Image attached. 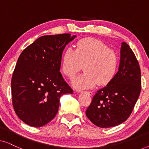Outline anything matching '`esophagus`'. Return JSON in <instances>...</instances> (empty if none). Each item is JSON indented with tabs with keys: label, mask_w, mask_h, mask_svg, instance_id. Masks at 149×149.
<instances>
[{
	"label": "esophagus",
	"mask_w": 149,
	"mask_h": 149,
	"mask_svg": "<svg viewBox=\"0 0 149 149\" xmlns=\"http://www.w3.org/2000/svg\"><path fill=\"white\" fill-rule=\"evenodd\" d=\"M83 93H87V94H88L89 95H93V93L91 92V91H84Z\"/></svg>",
	"instance_id": "obj_1"
}]
</instances>
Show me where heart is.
<instances>
[{"mask_svg": "<svg viewBox=\"0 0 149 149\" xmlns=\"http://www.w3.org/2000/svg\"><path fill=\"white\" fill-rule=\"evenodd\" d=\"M119 60L117 54L101 40L86 38L79 40L76 50L68 47L61 63V70L72 79L82 69L85 72L75 78L72 86L77 90L91 89L111 82L117 74Z\"/></svg>", "mask_w": 149, "mask_h": 149, "instance_id": "1", "label": "heart"}]
</instances>
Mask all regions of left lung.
Instances as JSON below:
<instances>
[{"label": "left lung", "instance_id": "1", "mask_svg": "<svg viewBox=\"0 0 149 149\" xmlns=\"http://www.w3.org/2000/svg\"><path fill=\"white\" fill-rule=\"evenodd\" d=\"M141 91V72L135 54L121 43L119 70L113 80L99 89L87 108L86 115L97 127L109 128L126 121Z\"/></svg>", "mask_w": 149, "mask_h": 149}]
</instances>
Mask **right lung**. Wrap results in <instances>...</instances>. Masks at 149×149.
Listing matches in <instances>:
<instances>
[{
    "label": "right lung",
    "mask_w": 149,
    "mask_h": 149,
    "mask_svg": "<svg viewBox=\"0 0 149 149\" xmlns=\"http://www.w3.org/2000/svg\"><path fill=\"white\" fill-rule=\"evenodd\" d=\"M75 37L70 34L40 36L20 54L11 79L12 103L27 125H46L58 113L60 97L72 93L60 70L63 51Z\"/></svg>",
    "instance_id": "obj_1"
}]
</instances>
